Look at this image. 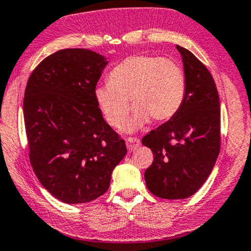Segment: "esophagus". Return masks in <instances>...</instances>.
<instances>
[{"instance_id":"obj_1","label":"esophagus","mask_w":251,"mask_h":251,"mask_svg":"<svg viewBox=\"0 0 251 251\" xmlns=\"http://www.w3.org/2000/svg\"><path fill=\"white\" fill-rule=\"evenodd\" d=\"M126 146H127V149L129 151H134L136 148L140 146V140L138 138H126Z\"/></svg>"}]
</instances>
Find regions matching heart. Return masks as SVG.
<instances>
[{
	"mask_svg": "<svg viewBox=\"0 0 251 251\" xmlns=\"http://www.w3.org/2000/svg\"><path fill=\"white\" fill-rule=\"evenodd\" d=\"M95 100L104 118L116 128L144 127L149 120L163 123L174 118L186 96V77L176 61L154 55H132L124 59L109 74V83L95 88Z\"/></svg>",
	"mask_w": 251,
	"mask_h": 251,
	"instance_id": "heart-1",
	"label": "heart"
}]
</instances>
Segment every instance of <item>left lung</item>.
Masks as SVG:
<instances>
[{"mask_svg":"<svg viewBox=\"0 0 251 251\" xmlns=\"http://www.w3.org/2000/svg\"><path fill=\"white\" fill-rule=\"evenodd\" d=\"M186 77L178 113L142 139L154 155L145 171L149 191L163 199H185L198 191L220 151V102L211 73L189 50L177 45Z\"/></svg>","mask_w":251,"mask_h":251,"instance_id":"1","label":"left lung"}]
</instances>
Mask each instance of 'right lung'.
Instances as JSON below:
<instances>
[{
  "instance_id": "right-lung-1",
  "label": "right lung",
  "mask_w": 251,
  "mask_h": 251,
  "mask_svg": "<svg viewBox=\"0 0 251 251\" xmlns=\"http://www.w3.org/2000/svg\"><path fill=\"white\" fill-rule=\"evenodd\" d=\"M106 65L105 56L94 50H60L37 66L25 88L31 166L41 185L67 204L104 195L113 169L127 153L95 100Z\"/></svg>"
}]
</instances>
